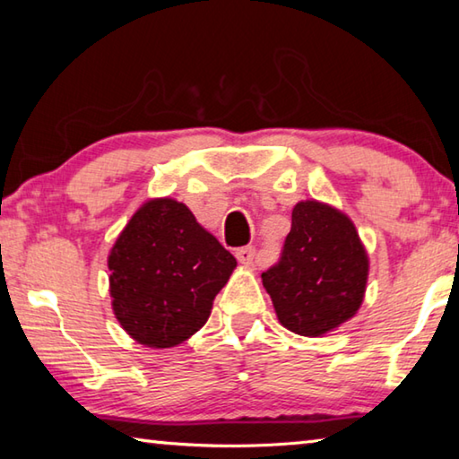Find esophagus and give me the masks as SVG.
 Listing matches in <instances>:
<instances>
[{
	"instance_id": "34e87169",
	"label": "esophagus",
	"mask_w": 459,
	"mask_h": 459,
	"mask_svg": "<svg viewBox=\"0 0 459 459\" xmlns=\"http://www.w3.org/2000/svg\"><path fill=\"white\" fill-rule=\"evenodd\" d=\"M255 255H257V248L255 247H243L237 251V259L243 263V265H253Z\"/></svg>"
}]
</instances>
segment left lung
Returning a JSON list of instances; mask_svg holds the SVG:
<instances>
[{"label":"left lung","mask_w":459,"mask_h":459,"mask_svg":"<svg viewBox=\"0 0 459 459\" xmlns=\"http://www.w3.org/2000/svg\"><path fill=\"white\" fill-rule=\"evenodd\" d=\"M368 259L354 224L336 208L299 202L279 261L261 275L279 322L301 336H320L356 314Z\"/></svg>","instance_id":"8db88e82"}]
</instances>
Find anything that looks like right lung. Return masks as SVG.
<instances>
[{"instance_id": "1", "label": "right lung", "mask_w": 459, "mask_h": 459, "mask_svg": "<svg viewBox=\"0 0 459 459\" xmlns=\"http://www.w3.org/2000/svg\"><path fill=\"white\" fill-rule=\"evenodd\" d=\"M235 267L182 202L150 200L108 255L113 312L139 344L176 346L206 324Z\"/></svg>"}]
</instances>
